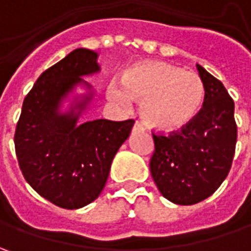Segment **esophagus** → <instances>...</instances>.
Here are the masks:
<instances>
[{
  "label": "esophagus",
  "mask_w": 251,
  "mask_h": 251,
  "mask_svg": "<svg viewBox=\"0 0 251 251\" xmlns=\"http://www.w3.org/2000/svg\"><path fill=\"white\" fill-rule=\"evenodd\" d=\"M132 130H134V131H144V126H142L141 123H138V121H137V123L134 124Z\"/></svg>",
  "instance_id": "obj_1"
}]
</instances>
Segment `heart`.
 Masks as SVG:
<instances>
[{
    "instance_id": "b5f03b06",
    "label": "heart",
    "mask_w": 251,
    "mask_h": 251,
    "mask_svg": "<svg viewBox=\"0 0 251 251\" xmlns=\"http://www.w3.org/2000/svg\"><path fill=\"white\" fill-rule=\"evenodd\" d=\"M107 96L123 107L130 104V99L141 101V117L148 127L177 131L198 116L205 88L196 73L162 61H147L124 73L123 86L111 82Z\"/></svg>"
}]
</instances>
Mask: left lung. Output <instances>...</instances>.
I'll list each match as a JSON object with an SVG mask.
<instances>
[{"label":"left lung","instance_id":"left-lung-1","mask_svg":"<svg viewBox=\"0 0 251 251\" xmlns=\"http://www.w3.org/2000/svg\"><path fill=\"white\" fill-rule=\"evenodd\" d=\"M205 98L198 116L169 135L153 134L152 178L160 194L178 205L212 196L226 178L236 147L235 103L221 81L197 64Z\"/></svg>","mask_w":251,"mask_h":251}]
</instances>
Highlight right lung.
<instances>
[{
    "label": "right lung",
    "instance_id": "obj_1",
    "mask_svg": "<svg viewBox=\"0 0 251 251\" xmlns=\"http://www.w3.org/2000/svg\"><path fill=\"white\" fill-rule=\"evenodd\" d=\"M98 53L76 49L46 70L26 95L15 131V151L25 180L57 207L82 208L99 197L111 162L128 138L134 120L78 124L95 92L82 76L99 73ZM88 89L70 110L63 99L77 86Z\"/></svg>",
    "mask_w": 251,
    "mask_h": 251
}]
</instances>
